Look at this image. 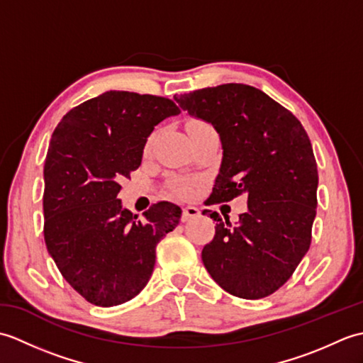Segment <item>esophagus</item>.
Returning <instances> with one entry per match:
<instances>
[{
  "label": "esophagus",
  "mask_w": 363,
  "mask_h": 363,
  "mask_svg": "<svg viewBox=\"0 0 363 363\" xmlns=\"http://www.w3.org/2000/svg\"><path fill=\"white\" fill-rule=\"evenodd\" d=\"M199 215V209L194 206H187L182 209V221H189L191 218H196Z\"/></svg>",
  "instance_id": "34e87169"
}]
</instances>
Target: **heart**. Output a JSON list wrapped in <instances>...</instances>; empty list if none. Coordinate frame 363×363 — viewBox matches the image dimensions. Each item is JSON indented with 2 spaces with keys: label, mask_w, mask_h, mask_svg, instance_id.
<instances>
[{
  "label": "heart",
  "mask_w": 363,
  "mask_h": 363,
  "mask_svg": "<svg viewBox=\"0 0 363 363\" xmlns=\"http://www.w3.org/2000/svg\"><path fill=\"white\" fill-rule=\"evenodd\" d=\"M198 126H207L206 123H203V121H194L190 125V128H198ZM172 190L174 191V194L177 195V196H181V198H189V196H191L194 195V191H195V186L191 182H189V181H186V179H174L173 182H172Z\"/></svg>",
  "instance_id": "heart-1"
}]
</instances>
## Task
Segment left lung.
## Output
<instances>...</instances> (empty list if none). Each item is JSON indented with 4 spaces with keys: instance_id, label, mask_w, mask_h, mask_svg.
I'll return each instance as SVG.
<instances>
[{
    "instance_id": "8db88e82",
    "label": "left lung",
    "mask_w": 363,
    "mask_h": 363,
    "mask_svg": "<svg viewBox=\"0 0 363 363\" xmlns=\"http://www.w3.org/2000/svg\"><path fill=\"white\" fill-rule=\"evenodd\" d=\"M209 121L223 145L220 173L206 206L248 196L230 226L217 212L203 264L223 290L243 299L272 295L309 251L317 215V160L306 129L284 106L246 84H223L174 96Z\"/></svg>"
}]
</instances>
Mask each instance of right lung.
<instances>
[{
	"instance_id": "obj_1",
	"label": "right lung",
	"mask_w": 363,
	"mask_h": 363,
	"mask_svg": "<svg viewBox=\"0 0 363 363\" xmlns=\"http://www.w3.org/2000/svg\"><path fill=\"white\" fill-rule=\"evenodd\" d=\"M179 112L164 96L111 90L73 107L54 129L43 168L45 243L64 279L91 304L137 296L157 243L181 220V207L168 201L138 220L117 198L154 126Z\"/></svg>"
}]
</instances>
